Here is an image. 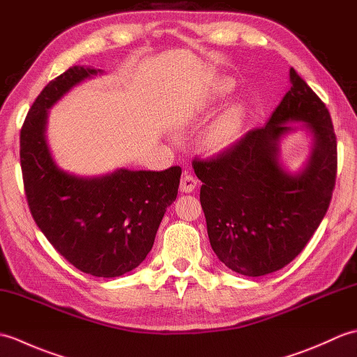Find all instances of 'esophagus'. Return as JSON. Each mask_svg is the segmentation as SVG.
Wrapping results in <instances>:
<instances>
[{"label": "esophagus", "mask_w": 357, "mask_h": 357, "mask_svg": "<svg viewBox=\"0 0 357 357\" xmlns=\"http://www.w3.org/2000/svg\"><path fill=\"white\" fill-rule=\"evenodd\" d=\"M196 185H198V179H196L192 173L184 172L183 178H181V185H179V190L183 193H192Z\"/></svg>", "instance_id": "34e87169"}]
</instances>
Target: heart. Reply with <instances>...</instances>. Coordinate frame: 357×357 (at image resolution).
Returning <instances> with one entry per match:
<instances>
[{
  "mask_svg": "<svg viewBox=\"0 0 357 357\" xmlns=\"http://www.w3.org/2000/svg\"><path fill=\"white\" fill-rule=\"evenodd\" d=\"M230 90L229 81H221L216 86L215 92L218 95H224ZM242 123H244V107L241 104H234L230 109H227L216 123L211 127L207 136V144L211 149H222L227 147L230 142L236 139L241 130Z\"/></svg>",
  "mask_w": 357,
  "mask_h": 357,
  "instance_id": "heart-1",
  "label": "heart"
}]
</instances>
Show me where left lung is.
Returning <instances> with one entry per match:
<instances>
[{"label": "left lung", "instance_id": "left-lung-1", "mask_svg": "<svg viewBox=\"0 0 357 357\" xmlns=\"http://www.w3.org/2000/svg\"><path fill=\"white\" fill-rule=\"evenodd\" d=\"M291 89L264 127L253 128L216 158L193 159L202 181L201 206L210 245L233 271L264 276L298 256L327 213L337 172V144L328 109L294 69ZM301 120L314 136L306 169L288 174L278 141Z\"/></svg>", "mask_w": 357, "mask_h": 357}]
</instances>
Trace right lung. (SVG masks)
Segmentation results:
<instances>
[{"label": "right lung", "mask_w": 357, "mask_h": 357, "mask_svg": "<svg viewBox=\"0 0 357 357\" xmlns=\"http://www.w3.org/2000/svg\"><path fill=\"white\" fill-rule=\"evenodd\" d=\"M100 72L73 66L43 89L21 127L20 159L30 213L53 248L82 273L116 278L138 267L153 247L165 210L176 199L181 167L81 178L53 162L44 135L47 110Z\"/></svg>", "instance_id": "1"}]
</instances>
